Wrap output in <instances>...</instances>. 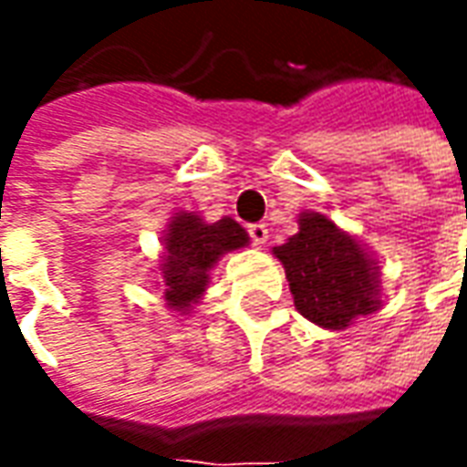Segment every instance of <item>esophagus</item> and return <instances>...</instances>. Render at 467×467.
<instances>
[{
  "instance_id": "34e87169",
  "label": "esophagus",
  "mask_w": 467,
  "mask_h": 467,
  "mask_svg": "<svg viewBox=\"0 0 467 467\" xmlns=\"http://www.w3.org/2000/svg\"><path fill=\"white\" fill-rule=\"evenodd\" d=\"M247 233H250V237H253V244H257V247H263L265 243H267V224L263 223H254L247 227Z\"/></svg>"
}]
</instances>
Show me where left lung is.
I'll return each mask as SVG.
<instances>
[{
    "label": "left lung",
    "mask_w": 467,
    "mask_h": 467,
    "mask_svg": "<svg viewBox=\"0 0 467 467\" xmlns=\"http://www.w3.org/2000/svg\"><path fill=\"white\" fill-rule=\"evenodd\" d=\"M273 253L283 263L295 307L310 323L345 330L380 307L378 263L325 214H300V233Z\"/></svg>",
    "instance_id": "obj_1"
}]
</instances>
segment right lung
I'll return each mask as SVG.
<instances>
[{
  "instance_id": "add662e5",
  "label": "right lung",
  "mask_w": 467,
  "mask_h": 467,
  "mask_svg": "<svg viewBox=\"0 0 467 467\" xmlns=\"http://www.w3.org/2000/svg\"><path fill=\"white\" fill-rule=\"evenodd\" d=\"M244 244L247 233L230 217L207 224L192 213L177 214L164 234L162 287L167 305L187 313L202 297L214 263Z\"/></svg>"
}]
</instances>
